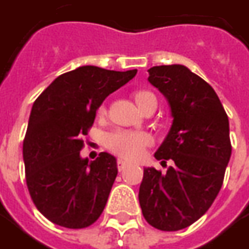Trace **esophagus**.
<instances>
[{"instance_id": "34e87169", "label": "esophagus", "mask_w": 249, "mask_h": 249, "mask_svg": "<svg viewBox=\"0 0 249 249\" xmlns=\"http://www.w3.org/2000/svg\"><path fill=\"white\" fill-rule=\"evenodd\" d=\"M128 164H129V163H128L126 160H124V159H119V160H117V167H119L120 171H123V170H124L125 167L128 166Z\"/></svg>"}]
</instances>
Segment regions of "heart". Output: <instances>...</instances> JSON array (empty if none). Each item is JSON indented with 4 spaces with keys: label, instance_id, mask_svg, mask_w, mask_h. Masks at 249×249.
I'll list each match as a JSON object with an SVG mask.
<instances>
[{
    "label": "heart",
    "instance_id": "obj_1",
    "mask_svg": "<svg viewBox=\"0 0 249 249\" xmlns=\"http://www.w3.org/2000/svg\"><path fill=\"white\" fill-rule=\"evenodd\" d=\"M135 100L139 107L142 109L149 102L156 101V97L148 90H139L135 93ZM101 112H104V109H101ZM149 144H151V137L144 132L120 129L114 130L107 136V148L126 159L140 158L144 148Z\"/></svg>",
    "mask_w": 249,
    "mask_h": 249
}]
</instances>
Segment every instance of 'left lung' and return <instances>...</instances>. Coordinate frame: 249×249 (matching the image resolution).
I'll list each match as a JSON object with an SVG mask.
<instances>
[{
    "label": "left lung",
    "mask_w": 249,
    "mask_h": 249,
    "mask_svg": "<svg viewBox=\"0 0 249 249\" xmlns=\"http://www.w3.org/2000/svg\"><path fill=\"white\" fill-rule=\"evenodd\" d=\"M148 74L173 117L155 158L174 164L166 174L144 168L139 202L149 225L171 232L201 218L221 189L232 154L229 121L213 88L186 66H155Z\"/></svg>",
    "instance_id": "obj_1"
}]
</instances>
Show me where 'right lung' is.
<instances>
[{
  "instance_id": "obj_1",
  "label": "right lung",
  "mask_w": 249,
  "mask_h": 249,
  "mask_svg": "<svg viewBox=\"0 0 249 249\" xmlns=\"http://www.w3.org/2000/svg\"><path fill=\"white\" fill-rule=\"evenodd\" d=\"M136 72L82 66L59 75L34 102L22 145L25 178L37 210L53 224L90 227L105 209L117 160L107 152L81 158L82 137L107 95Z\"/></svg>"
}]
</instances>
